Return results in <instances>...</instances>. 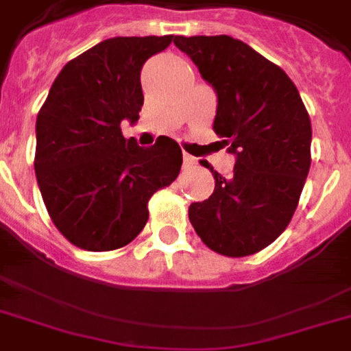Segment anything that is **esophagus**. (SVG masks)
<instances>
[{
  "label": "esophagus",
  "mask_w": 351,
  "mask_h": 351,
  "mask_svg": "<svg viewBox=\"0 0 351 351\" xmlns=\"http://www.w3.org/2000/svg\"><path fill=\"white\" fill-rule=\"evenodd\" d=\"M195 164H197V158L191 156V154L184 153V169H189V167H193Z\"/></svg>",
  "instance_id": "obj_1"
}]
</instances>
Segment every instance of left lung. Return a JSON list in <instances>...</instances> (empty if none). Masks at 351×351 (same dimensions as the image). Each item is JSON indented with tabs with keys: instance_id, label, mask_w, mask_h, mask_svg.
<instances>
[{
	"instance_id": "left-lung-1",
	"label": "left lung",
	"mask_w": 351,
	"mask_h": 351,
	"mask_svg": "<svg viewBox=\"0 0 351 351\" xmlns=\"http://www.w3.org/2000/svg\"><path fill=\"white\" fill-rule=\"evenodd\" d=\"M175 45L217 93L220 147L234 154L231 178L213 167L215 191L189 206L209 250L245 256L288 228L311 164V121L282 69L231 36H176ZM204 164V162H202Z\"/></svg>"
}]
</instances>
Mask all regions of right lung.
<instances>
[{
  "mask_svg": "<svg viewBox=\"0 0 351 351\" xmlns=\"http://www.w3.org/2000/svg\"><path fill=\"white\" fill-rule=\"evenodd\" d=\"M175 36L104 40L62 69L36 120L34 171L60 233L87 251L127 245L149 219L147 202L182 167L171 138L140 147L120 123L138 121L143 63Z\"/></svg>",
  "mask_w": 351,
  "mask_h": 351,
  "instance_id": "1",
  "label": "right lung"
}]
</instances>
